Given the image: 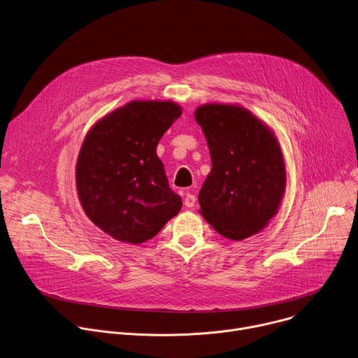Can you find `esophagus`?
<instances>
[{"label":"esophagus","mask_w":358,"mask_h":358,"mask_svg":"<svg viewBox=\"0 0 358 358\" xmlns=\"http://www.w3.org/2000/svg\"><path fill=\"white\" fill-rule=\"evenodd\" d=\"M185 206L186 207H193L194 206V203H196V196L194 194H192V193H186V196H185Z\"/></svg>","instance_id":"34e87169"}]
</instances>
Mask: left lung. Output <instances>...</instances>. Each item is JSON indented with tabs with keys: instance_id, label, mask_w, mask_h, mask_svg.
<instances>
[{
	"instance_id": "obj_1",
	"label": "left lung",
	"mask_w": 358,
	"mask_h": 358,
	"mask_svg": "<svg viewBox=\"0 0 358 358\" xmlns=\"http://www.w3.org/2000/svg\"><path fill=\"white\" fill-rule=\"evenodd\" d=\"M194 117L211 157L199 193L201 216L230 240L259 233L276 214L287 185L276 136L240 106L204 104Z\"/></svg>"
}]
</instances>
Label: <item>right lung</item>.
Returning a JSON list of instances; mask_svg holds the SVG:
<instances>
[{"label":"right lung","instance_id":"obj_1","mask_svg":"<svg viewBox=\"0 0 358 358\" xmlns=\"http://www.w3.org/2000/svg\"><path fill=\"white\" fill-rule=\"evenodd\" d=\"M180 114L172 101H131L89 131L76 165L78 193L87 217L114 240L144 243L182 208L157 155Z\"/></svg>","mask_w":358,"mask_h":358}]
</instances>
